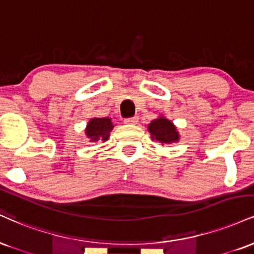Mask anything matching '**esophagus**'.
Here are the masks:
<instances>
[{
	"mask_svg": "<svg viewBox=\"0 0 254 254\" xmlns=\"http://www.w3.org/2000/svg\"><path fill=\"white\" fill-rule=\"evenodd\" d=\"M137 122H138V117H130V118H125L124 119V123L125 124H137Z\"/></svg>",
	"mask_w": 254,
	"mask_h": 254,
	"instance_id": "34e87169",
	"label": "esophagus"
}]
</instances>
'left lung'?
Masks as SVG:
<instances>
[{
	"label": "left lung",
	"instance_id": "left-lung-1",
	"mask_svg": "<svg viewBox=\"0 0 254 254\" xmlns=\"http://www.w3.org/2000/svg\"><path fill=\"white\" fill-rule=\"evenodd\" d=\"M151 138L156 139L160 143H171L179 139L176 127L170 121L165 119L164 117H160L153 121L148 127Z\"/></svg>",
	"mask_w": 254,
	"mask_h": 254
}]
</instances>
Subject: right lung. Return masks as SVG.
Wrapping results in <instances>:
<instances>
[{"instance_id": "right-lung-1", "label": "right lung", "mask_w": 254, "mask_h": 254, "mask_svg": "<svg viewBox=\"0 0 254 254\" xmlns=\"http://www.w3.org/2000/svg\"><path fill=\"white\" fill-rule=\"evenodd\" d=\"M112 129L113 124L110 118H93L87 125L86 133L90 142L106 141Z\"/></svg>"}]
</instances>
